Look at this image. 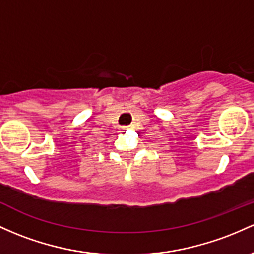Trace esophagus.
I'll use <instances>...</instances> for the list:
<instances>
[{
	"label": "esophagus",
	"mask_w": 254,
	"mask_h": 254,
	"mask_svg": "<svg viewBox=\"0 0 254 254\" xmlns=\"http://www.w3.org/2000/svg\"><path fill=\"white\" fill-rule=\"evenodd\" d=\"M129 127H125V129H129Z\"/></svg>",
	"instance_id": "obj_1"
}]
</instances>
